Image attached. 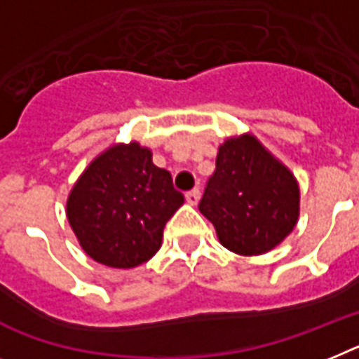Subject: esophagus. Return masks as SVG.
<instances>
[{"mask_svg": "<svg viewBox=\"0 0 359 359\" xmlns=\"http://www.w3.org/2000/svg\"><path fill=\"white\" fill-rule=\"evenodd\" d=\"M198 197H201V191H198V188L191 189V191H188V194H186V201H188V204H191V206H195V204L198 203Z\"/></svg>", "mask_w": 359, "mask_h": 359, "instance_id": "1", "label": "esophagus"}]
</instances>
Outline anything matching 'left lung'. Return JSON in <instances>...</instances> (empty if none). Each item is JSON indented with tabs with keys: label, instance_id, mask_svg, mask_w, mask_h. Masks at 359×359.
Returning <instances> with one entry per match:
<instances>
[{
	"label": "left lung",
	"instance_id": "1",
	"mask_svg": "<svg viewBox=\"0 0 359 359\" xmlns=\"http://www.w3.org/2000/svg\"><path fill=\"white\" fill-rule=\"evenodd\" d=\"M198 210L226 248L241 255L264 254L294 230L299 188L285 165L245 135L219 147Z\"/></svg>",
	"mask_w": 359,
	"mask_h": 359
}]
</instances>
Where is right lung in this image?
Segmentation results:
<instances>
[{"label":"right lung","mask_w":359,"mask_h":359,"mask_svg":"<svg viewBox=\"0 0 359 359\" xmlns=\"http://www.w3.org/2000/svg\"><path fill=\"white\" fill-rule=\"evenodd\" d=\"M182 203L170 171L133 142L111 147L83 171L69 195L67 219L87 255L133 268L158 252L165 222Z\"/></svg>","instance_id":"add662e5"}]
</instances>
